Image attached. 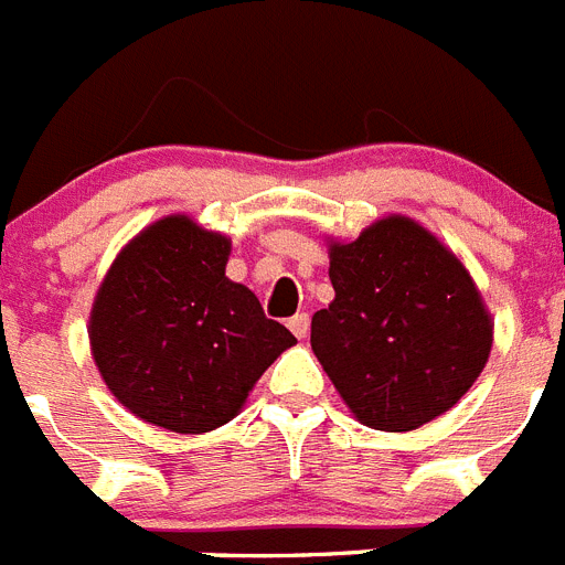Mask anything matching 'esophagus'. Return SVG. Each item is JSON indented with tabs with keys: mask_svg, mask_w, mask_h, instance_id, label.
Here are the masks:
<instances>
[{
	"mask_svg": "<svg viewBox=\"0 0 565 565\" xmlns=\"http://www.w3.org/2000/svg\"><path fill=\"white\" fill-rule=\"evenodd\" d=\"M287 327H290L296 339H307V333H310V316H307V312H296V316L287 321Z\"/></svg>",
	"mask_w": 565,
	"mask_h": 565,
	"instance_id": "1",
	"label": "esophagus"
}]
</instances>
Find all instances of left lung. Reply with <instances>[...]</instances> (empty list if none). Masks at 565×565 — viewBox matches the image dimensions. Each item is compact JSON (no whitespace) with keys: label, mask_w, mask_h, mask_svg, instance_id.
I'll list each match as a JSON object with an SVG mask.
<instances>
[{"label":"left lung","mask_w":565,"mask_h":565,"mask_svg":"<svg viewBox=\"0 0 565 565\" xmlns=\"http://www.w3.org/2000/svg\"><path fill=\"white\" fill-rule=\"evenodd\" d=\"M333 301L310 344L367 428L402 434L451 411L494 344V319L466 264L407 215L327 241Z\"/></svg>","instance_id":"8db88e82"}]
</instances>
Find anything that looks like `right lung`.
Segmentation results:
<instances>
[{
    "mask_svg": "<svg viewBox=\"0 0 565 565\" xmlns=\"http://www.w3.org/2000/svg\"><path fill=\"white\" fill-rule=\"evenodd\" d=\"M230 253L224 232L178 212L111 260L88 341L106 387L137 419L210 434L241 414L255 382L296 344L249 287L226 278Z\"/></svg>",
    "mask_w": 565,
    "mask_h": 565,
    "instance_id": "obj_1",
    "label": "right lung"
}]
</instances>
